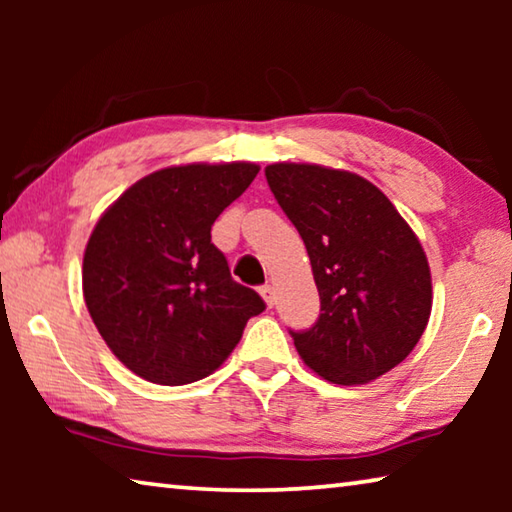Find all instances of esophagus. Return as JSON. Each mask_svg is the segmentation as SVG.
Listing matches in <instances>:
<instances>
[{
    "label": "esophagus",
    "mask_w": 512,
    "mask_h": 512,
    "mask_svg": "<svg viewBox=\"0 0 512 512\" xmlns=\"http://www.w3.org/2000/svg\"><path fill=\"white\" fill-rule=\"evenodd\" d=\"M259 293H262V298H264V302H266L268 307L275 305V291H273L271 284H264V287L259 289Z\"/></svg>",
    "instance_id": "34e87169"
}]
</instances>
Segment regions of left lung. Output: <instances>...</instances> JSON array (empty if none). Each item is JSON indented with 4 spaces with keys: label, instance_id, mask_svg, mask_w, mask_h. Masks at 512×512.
I'll use <instances>...</instances> for the list:
<instances>
[{
    "label": "left lung",
    "instance_id": "1",
    "mask_svg": "<svg viewBox=\"0 0 512 512\" xmlns=\"http://www.w3.org/2000/svg\"><path fill=\"white\" fill-rule=\"evenodd\" d=\"M268 187L305 241L320 316L293 332L302 361L341 386L409 357L431 314L427 255L384 192L350 171L277 162Z\"/></svg>",
    "mask_w": 512,
    "mask_h": 512
}]
</instances>
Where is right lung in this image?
Wrapping results in <instances>:
<instances>
[{"instance_id": "right-lung-1", "label": "right lung", "mask_w": 512, "mask_h": 512, "mask_svg": "<svg viewBox=\"0 0 512 512\" xmlns=\"http://www.w3.org/2000/svg\"><path fill=\"white\" fill-rule=\"evenodd\" d=\"M250 162L185 164L128 187L94 225L83 255V298L112 354L162 386L203 379L266 309L232 280L212 225L246 192Z\"/></svg>"}]
</instances>
